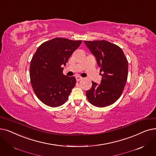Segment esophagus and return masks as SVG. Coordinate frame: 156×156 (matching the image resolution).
Masks as SVG:
<instances>
[{"label": "esophagus", "mask_w": 156, "mask_h": 156, "mask_svg": "<svg viewBox=\"0 0 156 156\" xmlns=\"http://www.w3.org/2000/svg\"><path fill=\"white\" fill-rule=\"evenodd\" d=\"M76 81L77 82H79L80 80H81L82 79V77H80V76H76Z\"/></svg>", "instance_id": "esophagus-1"}]
</instances>
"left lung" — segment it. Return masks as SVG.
<instances>
[{
    "label": "left lung",
    "instance_id": "8db88e82",
    "mask_svg": "<svg viewBox=\"0 0 156 156\" xmlns=\"http://www.w3.org/2000/svg\"><path fill=\"white\" fill-rule=\"evenodd\" d=\"M96 58L102 72L98 85L92 82L91 89L86 92L88 101L97 107L109 106L120 97L127 79L128 62L119 46L105 40L84 41Z\"/></svg>",
    "mask_w": 156,
    "mask_h": 156
}]
</instances>
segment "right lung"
<instances>
[{"mask_svg":"<svg viewBox=\"0 0 156 156\" xmlns=\"http://www.w3.org/2000/svg\"><path fill=\"white\" fill-rule=\"evenodd\" d=\"M82 41L57 37L41 44L30 65V82L39 99L50 107L64 104L76 83L63 74L62 66Z\"/></svg>","mask_w":156,"mask_h":156,"instance_id":"1","label":"right lung"}]
</instances>
